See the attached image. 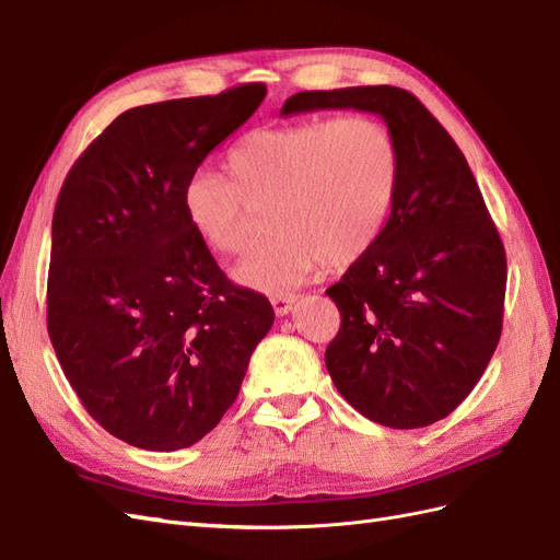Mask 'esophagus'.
Returning <instances> with one entry per match:
<instances>
[{"instance_id": "34e87169", "label": "esophagus", "mask_w": 560, "mask_h": 560, "mask_svg": "<svg viewBox=\"0 0 560 560\" xmlns=\"http://www.w3.org/2000/svg\"><path fill=\"white\" fill-rule=\"evenodd\" d=\"M296 294H276V296H270V303H273V311H276V315L278 317H282V315H287L292 311V306L296 303Z\"/></svg>"}]
</instances>
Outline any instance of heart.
<instances>
[{
  "instance_id": "obj_1",
  "label": "heart",
  "mask_w": 560,
  "mask_h": 560,
  "mask_svg": "<svg viewBox=\"0 0 560 560\" xmlns=\"http://www.w3.org/2000/svg\"><path fill=\"white\" fill-rule=\"evenodd\" d=\"M226 179L200 171L186 179V224L212 252L231 257L252 238V210L268 206L273 233L252 247L235 280L282 292L325 259L348 266L376 243L397 191L393 132L364 114L252 130L224 161Z\"/></svg>"
}]
</instances>
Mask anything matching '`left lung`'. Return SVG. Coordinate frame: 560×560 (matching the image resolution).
<instances>
[{"instance_id": "left-lung-1", "label": "left lung", "mask_w": 560, "mask_h": 560, "mask_svg": "<svg viewBox=\"0 0 560 560\" xmlns=\"http://www.w3.org/2000/svg\"><path fill=\"white\" fill-rule=\"evenodd\" d=\"M378 114L399 154L389 217L327 296L341 329L325 352L343 399L385 428L446 418L479 383L502 331L506 257L479 184L444 126L395 86L303 91L282 116Z\"/></svg>"}]
</instances>
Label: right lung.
Segmentation results:
<instances>
[{"mask_svg":"<svg viewBox=\"0 0 560 560\" xmlns=\"http://www.w3.org/2000/svg\"><path fill=\"white\" fill-rule=\"evenodd\" d=\"M264 97V83H245L128 109L65 177L48 336L86 411L130 446L200 442L273 327L268 299L222 273L182 210L186 179Z\"/></svg>","mask_w":560,"mask_h":560,"instance_id":"add662e5","label":"right lung"}]
</instances>
